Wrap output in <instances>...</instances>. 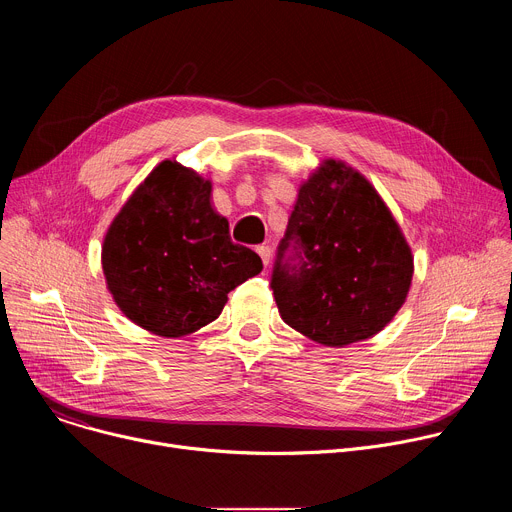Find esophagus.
Here are the masks:
<instances>
[{"mask_svg": "<svg viewBox=\"0 0 512 512\" xmlns=\"http://www.w3.org/2000/svg\"><path fill=\"white\" fill-rule=\"evenodd\" d=\"M257 253H259V257H261L263 265L267 267V265H269V261H271V247H267V245H261V247H257Z\"/></svg>", "mask_w": 512, "mask_h": 512, "instance_id": "esophagus-1", "label": "esophagus"}]
</instances>
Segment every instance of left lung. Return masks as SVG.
I'll return each instance as SVG.
<instances>
[{
  "label": "left lung",
  "instance_id": "8db88e82",
  "mask_svg": "<svg viewBox=\"0 0 512 512\" xmlns=\"http://www.w3.org/2000/svg\"><path fill=\"white\" fill-rule=\"evenodd\" d=\"M411 279V247L377 188L342 160L320 162L298 188L273 269L281 320L342 348L391 324Z\"/></svg>",
  "mask_w": 512,
  "mask_h": 512
}]
</instances>
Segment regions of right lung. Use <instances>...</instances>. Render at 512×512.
<instances>
[{
    "instance_id": "right-lung-1",
    "label": "right lung",
    "mask_w": 512,
    "mask_h": 512,
    "mask_svg": "<svg viewBox=\"0 0 512 512\" xmlns=\"http://www.w3.org/2000/svg\"><path fill=\"white\" fill-rule=\"evenodd\" d=\"M210 196V178L164 160L111 221L101 247L105 283L139 328L188 336L221 316L229 291L263 269L255 251L231 241Z\"/></svg>"
}]
</instances>
